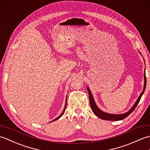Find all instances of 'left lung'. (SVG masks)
I'll return each instance as SVG.
<instances>
[{"mask_svg":"<svg viewBox=\"0 0 150 150\" xmlns=\"http://www.w3.org/2000/svg\"><path fill=\"white\" fill-rule=\"evenodd\" d=\"M144 90L142 91V93L140 95V96L137 98V100L135 102V103L133 105V107L130 109L128 112L124 113L123 114H120V115H117V114H110V113H108L104 112V111H103L100 110L99 108L97 107L96 105V103L94 100V98L92 96L91 92L90 91V89H89L88 87H87L88 89V94H89V97H90V106L92 110V111L95 113V115L98 117H99L100 119H103V120H113V121H117V120H122L124 119H125L126 117H128L129 114H131L133 110L135 109V108L137 106L140 100H141L142 95H143L144 92V90L146 89V73L144 71Z\"/></svg>","mask_w":150,"mask_h":150,"instance_id":"left-lung-1","label":"left lung"}]
</instances>
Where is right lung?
<instances>
[{
	"label": "right lung",
	"instance_id": "obj_1",
	"mask_svg": "<svg viewBox=\"0 0 150 150\" xmlns=\"http://www.w3.org/2000/svg\"><path fill=\"white\" fill-rule=\"evenodd\" d=\"M66 98H67V97H66ZM66 106H67V98H66V105H65V107H64V111H63V112L62 113V114H61V115H60V116H59L58 117H57L55 119H54L53 120H52V122H53V121H55V120H57V119H59L60 117H61L62 116V115L64 114V111H65V110H66Z\"/></svg>",
	"mask_w": 150,
	"mask_h": 150
}]
</instances>
